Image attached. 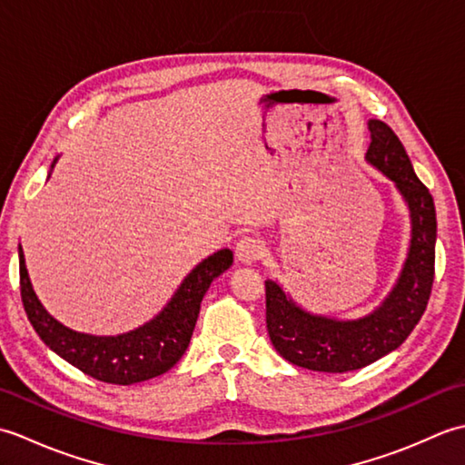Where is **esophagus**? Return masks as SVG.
I'll use <instances>...</instances> for the list:
<instances>
[{
    "instance_id": "obj_1",
    "label": "esophagus",
    "mask_w": 465,
    "mask_h": 465,
    "mask_svg": "<svg viewBox=\"0 0 465 465\" xmlns=\"http://www.w3.org/2000/svg\"><path fill=\"white\" fill-rule=\"evenodd\" d=\"M260 255H262V242L258 238H253V235H243V238L235 243V258L245 265H252L258 262Z\"/></svg>"
}]
</instances>
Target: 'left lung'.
Listing matches in <instances>:
<instances>
[{
	"label": "left lung",
	"instance_id": "obj_1",
	"mask_svg": "<svg viewBox=\"0 0 465 465\" xmlns=\"http://www.w3.org/2000/svg\"><path fill=\"white\" fill-rule=\"evenodd\" d=\"M371 143L365 160L388 175L403 195L411 217L406 263L380 308L360 320H335L302 310L282 285L265 282V323L282 358L305 370L343 373L365 368L398 350L421 320L436 265V207L413 172L400 137L390 125L370 120Z\"/></svg>",
	"mask_w": 465,
	"mask_h": 465
}]
</instances>
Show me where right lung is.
<instances>
[{
  "mask_svg": "<svg viewBox=\"0 0 465 465\" xmlns=\"http://www.w3.org/2000/svg\"><path fill=\"white\" fill-rule=\"evenodd\" d=\"M232 263V250H220L205 258L190 272L170 303L152 322L120 335L80 333L54 320L39 303L29 282L22 245H19V290H22L27 320L49 350L62 355L80 371L92 375L94 380L130 385L157 378L182 360L190 345L207 288Z\"/></svg>",
  "mask_w": 465,
  "mask_h": 465,
  "instance_id": "obj_1",
  "label": "right lung"
}]
</instances>
